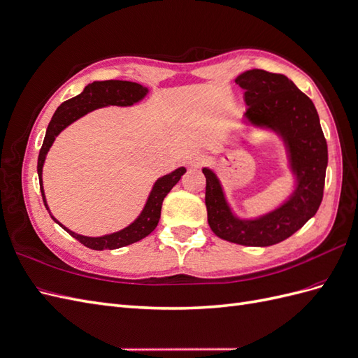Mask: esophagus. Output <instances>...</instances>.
Returning <instances> with one entry per match:
<instances>
[{"mask_svg":"<svg viewBox=\"0 0 358 358\" xmlns=\"http://www.w3.org/2000/svg\"><path fill=\"white\" fill-rule=\"evenodd\" d=\"M204 161H206V157L200 152H192L187 157V162L192 167H200Z\"/></svg>","mask_w":358,"mask_h":358,"instance_id":"1","label":"esophagus"}]
</instances>
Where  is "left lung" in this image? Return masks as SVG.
Segmentation results:
<instances>
[{
    "label": "left lung",
    "mask_w": 358,
    "mask_h": 358,
    "mask_svg": "<svg viewBox=\"0 0 358 358\" xmlns=\"http://www.w3.org/2000/svg\"><path fill=\"white\" fill-rule=\"evenodd\" d=\"M245 90V121L257 131L279 137L285 149L292 188L287 199L270 210L242 218L227 200L216 173L203 167L206 208L212 231L227 242L243 246H270L300 230L317 213L326 182L327 142L312 100L287 76L248 70L236 78Z\"/></svg>",
    "instance_id": "left-lung-1"
}]
</instances>
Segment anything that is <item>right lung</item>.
Returning a JSON list of instances; mask_svg holds the SVG:
<instances>
[{
  "label": "right lung",
  "mask_w": 358,
  "mask_h": 358,
  "mask_svg": "<svg viewBox=\"0 0 358 358\" xmlns=\"http://www.w3.org/2000/svg\"><path fill=\"white\" fill-rule=\"evenodd\" d=\"M148 94H149V90L146 86L136 82L95 80L90 85H86L85 90L79 95H76L73 99L64 101L58 107L48 125L46 136H45V140H43V146L40 149L38 162H37L41 197H43V201H45V206L49 213H50V209L46 201L45 188H43V166H45L49 149L52 148L53 142H55V138L59 136L62 129H66L69 125H71L73 122L78 121V119L88 115L92 110L101 109V107H109V106L129 107L138 101H142ZM185 171H187L185 167H179L176 170L167 173V175L158 178L152 185V189L149 192L142 212L138 213L137 218L131 224H128L125 229L115 233L96 236V237L78 234L71 231L70 229H67L66 225H62L52 213L50 216L53 221H55L58 225H61L62 229L66 230L70 236H73L76 241H79L86 248L95 249V251L117 249L127 245H131L134 242L142 241L143 237H146L148 234H150L155 230L161 216L162 200H164V197L170 192V189L176 185L180 176H183V173Z\"/></svg>",
  "instance_id": "1"
}]
</instances>
